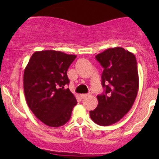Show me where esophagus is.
<instances>
[{
    "label": "esophagus",
    "instance_id": "esophagus-1",
    "mask_svg": "<svg viewBox=\"0 0 159 159\" xmlns=\"http://www.w3.org/2000/svg\"><path fill=\"white\" fill-rule=\"evenodd\" d=\"M87 96H88V94H81V95H80V96H81V97L82 98L87 97Z\"/></svg>",
    "mask_w": 159,
    "mask_h": 159
}]
</instances>
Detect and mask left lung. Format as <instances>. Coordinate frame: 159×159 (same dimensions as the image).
I'll return each mask as SVG.
<instances>
[{
    "instance_id": "obj_1",
    "label": "left lung",
    "mask_w": 159,
    "mask_h": 159,
    "mask_svg": "<svg viewBox=\"0 0 159 159\" xmlns=\"http://www.w3.org/2000/svg\"><path fill=\"white\" fill-rule=\"evenodd\" d=\"M96 58L104 68L102 85L105 90L97 96L98 106L90 111V116L94 123L107 126L132 108L139 87L138 66L134 54L121 47L107 49Z\"/></svg>"
}]
</instances>
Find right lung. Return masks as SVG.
Masks as SVG:
<instances>
[{"label":"right lung","instance_id":"right-lung-1","mask_svg":"<svg viewBox=\"0 0 159 159\" xmlns=\"http://www.w3.org/2000/svg\"><path fill=\"white\" fill-rule=\"evenodd\" d=\"M76 55L54 50L36 52L24 72L27 105L45 125L59 127L69 121L77 100L69 88L67 70Z\"/></svg>","mask_w":159,"mask_h":159}]
</instances>
